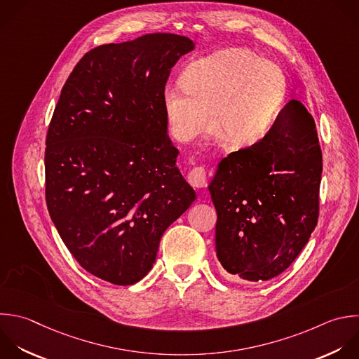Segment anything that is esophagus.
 Returning a JSON list of instances; mask_svg holds the SVG:
<instances>
[{
  "label": "esophagus",
  "mask_w": 359,
  "mask_h": 359,
  "mask_svg": "<svg viewBox=\"0 0 359 359\" xmlns=\"http://www.w3.org/2000/svg\"><path fill=\"white\" fill-rule=\"evenodd\" d=\"M188 182L194 188H205L206 187V171L203 167H195L188 174Z\"/></svg>",
  "instance_id": "1"
}]
</instances>
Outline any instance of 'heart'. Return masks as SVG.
Listing matches in <instances>:
<instances>
[{"mask_svg": "<svg viewBox=\"0 0 359 359\" xmlns=\"http://www.w3.org/2000/svg\"><path fill=\"white\" fill-rule=\"evenodd\" d=\"M286 81L272 63L243 49L222 50L195 62L184 86H167L164 105L174 135L191 140L220 125L219 139L252 146L265 139L282 109Z\"/></svg>", "mask_w": 359, "mask_h": 359, "instance_id": "1", "label": "heart"}]
</instances>
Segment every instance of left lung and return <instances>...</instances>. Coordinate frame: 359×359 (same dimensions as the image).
<instances>
[{
    "instance_id": "obj_1",
    "label": "left lung",
    "mask_w": 359,
    "mask_h": 359,
    "mask_svg": "<svg viewBox=\"0 0 359 359\" xmlns=\"http://www.w3.org/2000/svg\"><path fill=\"white\" fill-rule=\"evenodd\" d=\"M321 171L316 123L294 100L265 139L219 163L209 192L216 255L229 273L268 280L296 259L317 224Z\"/></svg>"
}]
</instances>
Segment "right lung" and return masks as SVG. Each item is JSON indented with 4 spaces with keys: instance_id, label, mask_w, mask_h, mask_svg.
Masks as SVG:
<instances>
[{
    "instance_id": "obj_1",
    "label": "right lung",
    "mask_w": 359,
    "mask_h": 359,
    "mask_svg": "<svg viewBox=\"0 0 359 359\" xmlns=\"http://www.w3.org/2000/svg\"><path fill=\"white\" fill-rule=\"evenodd\" d=\"M194 48L174 34L98 46L77 63L55 108L48 209L79 264L107 282L144 278L164 231L196 198L175 165L164 105L171 69Z\"/></svg>"
}]
</instances>
